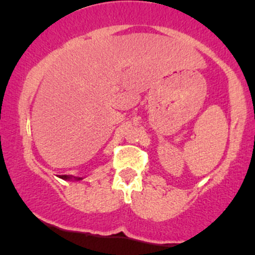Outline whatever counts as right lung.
<instances>
[{
    "mask_svg": "<svg viewBox=\"0 0 255 255\" xmlns=\"http://www.w3.org/2000/svg\"><path fill=\"white\" fill-rule=\"evenodd\" d=\"M59 177L63 180H82V177H76V176H71V175H60Z\"/></svg>",
    "mask_w": 255,
    "mask_h": 255,
    "instance_id": "obj_1",
    "label": "right lung"
}]
</instances>
